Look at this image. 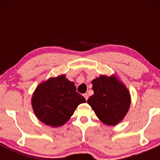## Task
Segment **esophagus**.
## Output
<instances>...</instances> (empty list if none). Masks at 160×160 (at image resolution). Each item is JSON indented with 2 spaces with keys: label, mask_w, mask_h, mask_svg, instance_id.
Returning <instances> with one entry per match:
<instances>
[{
  "label": "esophagus",
  "mask_w": 160,
  "mask_h": 160,
  "mask_svg": "<svg viewBox=\"0 0 160 160\" xmlns=\"http://www.w3.org/2000/svg\"><path fill=\"white\" fill-rule=\"evenodd\" d=\"M83 97H84L85 98V99H86V101H88V98H89V97H88V93H84V94H83Z\"/></svg>",
  "instance_id": "34e87169"
}]
</instances>
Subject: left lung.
<instances>
[{
	"label": "left lung",
	"instance_id": "obj_1",
	"mask_svg": "<svg viewBox=\"0 0 160 160\" xmlns=\"http://www.w3.org/2000/svg\"><path fill=\"white\" fill-rule=\"evenodd\" d=\"M93 94L88 104L100 121L107 125L120 123L129 110L131 95L125 85L116 75H101L92 80Z\"/></svg>",
	"mask_w": 160,
	"mask_h": 160
}]
</instances>
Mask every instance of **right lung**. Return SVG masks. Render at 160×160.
I'll return each instance as SVG.
<instances>
[{
    "label": "right lung",
    "mask_w": 160,
    "mask_h": 160,
    "mask_svg": "<svg viewBox=\"0 0 160 160\" xmlns=\"http://www.w3.org/2000/svg\"><path fill=\"white\" fill-rule=\"evenodd\" d=\"M76 90L73 82L64 74L40 83L32 97L35 116L40 122L54 128L65 125L77 106L86 102Z\"/></svg>",
    "instance_id": "add662e5"
}]
</instances>
